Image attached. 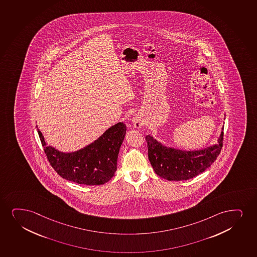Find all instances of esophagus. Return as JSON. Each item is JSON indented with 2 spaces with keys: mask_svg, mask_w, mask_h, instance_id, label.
<instances>
[{
  "mask_svg": "<svg viewBox=\"0 0 257 257\" xmlns=\"http://www.w3.org/2000/svg\"><path fill=\"white\" fill-rule=\"evenodd\" d=\"M133 126L137 128V129H139L140 127H142L143 125V120L141 119V117H139V116H134L133 117Z\"/></svg>",
  "mask_w": 257,
  "mask_h": 257,
  "instance_id": "1",
  "label": "esophagus"
}]
</instances>
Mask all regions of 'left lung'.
Wrapping results in <instances>:
<instances>
[{
  "label": "left lung",
  "instance_id": "obj_1",
  "mask_svg": "<svg viewBox=\"0 0 257 257\" xmlns=\"http://www.w3.org/2000/svg\"><path fill=\"white\" fill-rule=\"evenodd\" d=\"M146 140L148 158L156 174L169 181L188 180L201 174L217 159L222 147L223 128L216 145L197 151L167 147L151 135Z\"/></svg>",
  "mask_w": 257,
  "mask_h": 257
}]
</instances>
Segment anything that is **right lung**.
I'll return each instance as SVG.
<instances>
[{
	"label": "right lung",
	"mask_w": 257,
	"mask_h": 257,
	"mask_svg": "<svg viewBox=\"0 0 257 257\" xmlns=\"http://www.w3.org/2000/svg\"><path fill=\"white\" fill-rule=\"evenodd\" d=\"M125 133V124L119 122L83 149L67 153L47 146L38 129L45 154L54 171L61 178L85 185L104 184L114 176L117 156Z\"/></svg>",
	"instance_id": "add662e5"
}]
</instances>
